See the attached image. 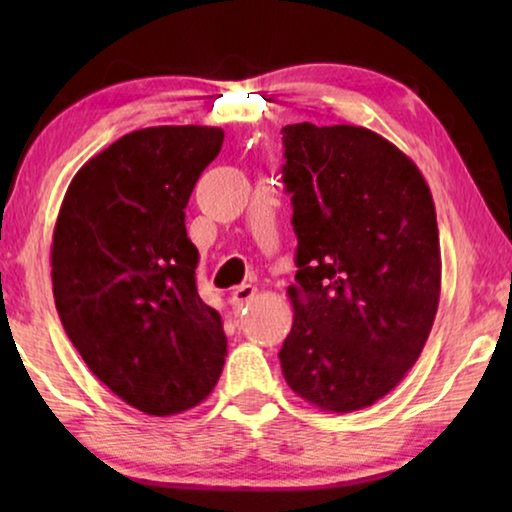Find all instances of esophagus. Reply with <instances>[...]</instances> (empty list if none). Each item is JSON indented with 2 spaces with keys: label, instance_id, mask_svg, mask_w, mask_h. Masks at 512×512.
Masks as SVG:
<instances>
[{
  "label": "esophagus",
  "instance_id": "obj_1",
  "mask_svg": "<svg viewBox=\"0 0 512 512\" xmlns=\"http://www.w3.org/2000/svg\"><path fill=\"white\" fill-rule=\"evenodd\" d=\"M257 293V287H253V284H241V287H237L235 291H232V305H235V309H244L250 300L255 298Z\"/></svg>",
  "mask_w": 512,
  "mask_h": 512
}]
</instances>
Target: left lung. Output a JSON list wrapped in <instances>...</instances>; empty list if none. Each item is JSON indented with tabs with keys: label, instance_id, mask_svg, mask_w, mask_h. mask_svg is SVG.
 Segmentation results:
<instances>
[{
	"label": "left lung",
	"instance_id": "obj_1",
	"mask_svg": "<svg viewBox=\"0 0 512 512\" xmlns=\"http://www.w3.org/2000/svg\"><path fill=\"white\" fill-rule=\"evenodd\" d=\"M298 237L287 384L332 413L366 409L418 361L440 300L436 207L420 169L363 126L282 128Z\"/></svg>",
	"mask_w": 512,
	"mask_h": 512
}]
</instances>
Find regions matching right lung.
Wrapping results in <instances>:
<instances>
[{
  "instance_id": "obj_1",
  "label": "right lung",
  "mask_w": 512,
  "mask_h": 512,
  "mask_svg": "<svg viewBox=\"0 0 512 512\" xmlns=\"http://www.w3.org/2000/svg\"><path fill=\"white\" fill-rule=\"evenodd\" d=\"M214 126L133 131L76 173L51 244L69 341L112 393L149 415L201 404L221 377V314L196 289L185 207L221 151Z\"/></svg>"
}]
</instances>
